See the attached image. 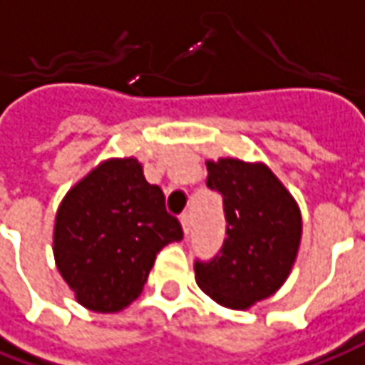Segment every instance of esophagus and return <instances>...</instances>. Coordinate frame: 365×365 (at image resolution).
I'll return each mask as SVG.
<instances>
[{"mask_svg": "<svg viewBox=\"0 0 365 365\" xmlns=\"http://www.w3.org/2000/svg\"><path fill=\"white\" fill-rule=\"evenodd\" d=\"M182 227H183V233L185 235H190V229H191V213L190 211H185V213H182Z\"/></svg>", "mask_w": 365, "mask_h": 365, "instance_id": "obj_1", "label": "esophagus"}]
</instances>
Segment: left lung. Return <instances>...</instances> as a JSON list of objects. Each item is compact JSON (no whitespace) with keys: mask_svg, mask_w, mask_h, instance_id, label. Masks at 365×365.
Masks as SVG:
<instances>
[{"mask_svg":"<svg viewBox=\"0 0 365 365\" xmlns=\"http://www.w3.org/2000/svg\"><path fill=\"white\" fill-rule=\"evenodd\" d=\"M207 187L223 195L225 241L209 261H195L200 289L227 308L269 298L297 259L302 221L297 201L267 165L233 158L207 162Z\"/></svg>","mask_w":365,"mask_h":365,"instance_id":"obj_1","label":"left lung"}]
</instances>
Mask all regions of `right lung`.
Here are the masks:
<instances>
[{"label": "right lung", "instance_id": "add662e5", "mask_svg": "<svg viewBox=\"0 0 365 365\" xmlns=\"http://www.w3.org/2000/svg\"><path fill=\"white\" fill-rule=\"evenodd\" d=\"M182 239L164 191L146 182L138 160L126 158L101 164L65 195L53 251L83 307L118 312L138 298L156 255Z\"/></svg>", "mask_w": 365, "mask_h": 365}]
</instances>
